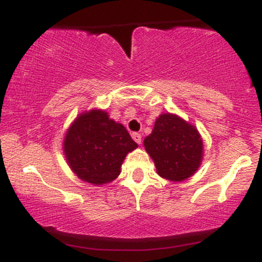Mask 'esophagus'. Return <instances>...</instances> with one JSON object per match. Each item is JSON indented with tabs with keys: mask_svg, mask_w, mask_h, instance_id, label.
I'll return each mask as SVG.
<instances>
[{
	"mask_svg": "<svg viewBox=\"0 0 262 262\" xmlns=\"http://www.w3.org/2000/svg\"><path fill=\"white\" fill-rule=\"evenodd\" d=\"M132 139H134V141L137 143V144H141V142H142V136L139 135V134H132Z\"/></svg>",
	"mask_w": 262,
	"mask_h": 262,
	"instance_id": "esophagus-1",
	"label": "esophagus"
}]
</instances>
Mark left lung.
Returning a JSON list of instances; mask_svg holds the SVG:
<instances>
[{
	"label": "left lung",
	"mask_w": 262,
	"mask_h": 262,
	"mask_svg": "<svg viewBox=\"0 0 262 262\" xmlns=\"http://www.w3.org/2000/svg\"><path fill=\"white\" fill-rule=\"evenodd\" d=\"M143 144L155 163L157 174L169 181H185L202 164V136L194 125L177 114H160Z\"/></svg>",
	"instance_id": "left-lung-1"
}]
</instances>
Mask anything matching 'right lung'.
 Segmentation results:
<instances>
[{"label":"right lung","instance_id":"add662e5","mask_svg":"<svg viewBox=\"0 0 262 262\" xmlns=\"http://www.w3.org/2000/svg\"><path fill=\"white\" fill-rule=\"evenodd\" d=\"M137 148L124 125L100 108L78 114L63 141L64 156L73 173L95 186L116 180L125 157Z\"/></svg>","mask_w":262,"mask_h":262}]
</instances>
